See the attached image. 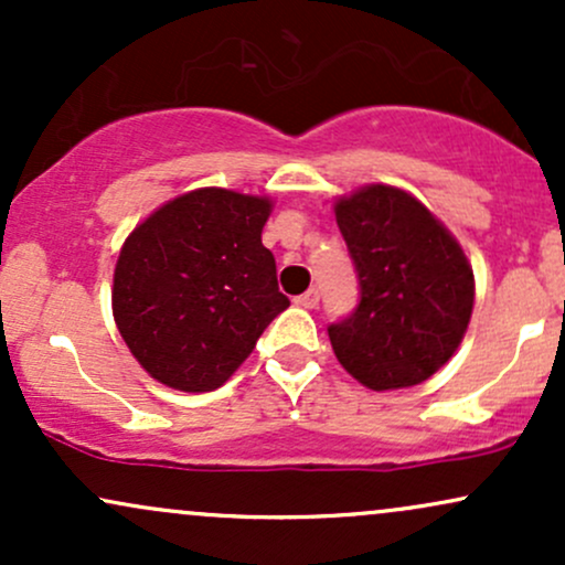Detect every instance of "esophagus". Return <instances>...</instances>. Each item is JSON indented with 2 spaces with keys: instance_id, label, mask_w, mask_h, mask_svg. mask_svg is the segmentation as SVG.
Here are the masks:
<instances>
[{
  "instance_id": "obj_1",
  "label": "esophagus",
  "mask_w": 565,
  "mask_h": 565,
  "mask_svg": "<svg viewBox=\"0 0 565 565\" xmlns=\"http://www.w3.org/2000/svg\"><path fill=\"white\" fill-rule=\"evenodd\" d=\"M319 300H321L319 289H308V291H302V295L295 297V302L300 305V308H319Z\"/></svg>"
}]
</instances>
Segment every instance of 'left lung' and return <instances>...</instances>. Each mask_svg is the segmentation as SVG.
I'll return each mask as SVG.
<instances>
[{"label":"left lung","mask_w":565,"mask_h":565,"mask_svg":"<svg viewBox=\"0 0 565 565\" xmlns=\"http://www.w3.org/2000/svg\"><path fill=\"white\" fill-rule=\"evenodd\" d=\"M361 300L329 323L334 355L372 391L425 382L468 332L476 281L462 246L425 204L393 185H366L334 204Z\"/></svg>","instance_id":"1"}]
</instances>
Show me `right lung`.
Here are the masks:
<instances>
[{
	"label": "right lung",
	"mask_w": 565,
	"mask_h": 565,
	"mask_svg": "<svg viewBox=\"0 0 565 565\" xmlns=\"http://www.w3.org/2000/svg\"><path fill=\"white\" fill-rule=\"evenodd\" d=\"M270 201L199 188L127 236L114 270V321L161 385L215 391L289 308L263 246Z\"/></svg>",
	"instance_id": "right-lung-1"
}]
</instances>
